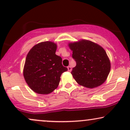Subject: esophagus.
<instances>
[{
	"instance_id": "1",
	"label": "esophagus",
	"mask_w": 130,
	"mask_h": 130,
	"mask_svg": "<svg viewBox=\"0 0 130 130\" xmlns=\"http://www.w3.org/2000/svg\"><path fill=\"white\" fill-rule=\"evenodd\" d=\"M67 68H68V71H71V67L70 66H68L67 67Z\"/></svg>"
}]
</instances>
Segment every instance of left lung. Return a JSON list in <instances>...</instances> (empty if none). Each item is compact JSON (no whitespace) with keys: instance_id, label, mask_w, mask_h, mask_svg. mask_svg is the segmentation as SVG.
Wrapping results in <instances>:
<instances>
[{"instance_id":"1","label":"left lung","mask_w":130,"mask_h":130,"mask_svg":"<svg viewBox=\"0 0 130 130\" xmlns=\"http://www.w3.org/2000/svg\"><path fill=\"white\" fill-rule=\"evenodd\" d=\"M68 46L76 62L71 73L77 84L89 89L103 84L111 70V62L105 50L87 40L70 42Z\"/></svg>"}]
</instances>
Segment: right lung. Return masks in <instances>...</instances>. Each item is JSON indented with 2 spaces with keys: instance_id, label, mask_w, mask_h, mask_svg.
Instances as JSON below:
<instances>
[{
  "instance_id": "right-lung-1",
  "label": "right lung",
  "mask_w": 130,
  "mask_h": 130,
  "mask_svg": "<svg viewBox=\"0 0 130 130\" xmlns=\"http://www.w3.org/2000/svg\"><path fill=\"white\" fill-rule=\"evenodd\" d=\"M56 43L47 41L34 45L27 55L23 76L29 87L38 94L51 93L57 88L61 74L68 69L57 56Z\"/></svg>"
}]
</instances>
